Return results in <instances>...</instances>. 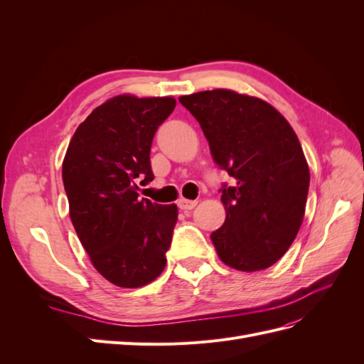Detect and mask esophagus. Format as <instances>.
<instances>
[{
  "label": "esophagus",
  "mask_w": 364,
  "mask_h": 364,
  "mask_svg": "<svg viewBox=\"0 0 364 364\" xmlns=\"http://www.w3.org/2000/svg\"><path fill=\"white\" fill-rule=\"evenodd\" d=\"M197 205L196 200H186V199H181L178 202V206L182 209V211H191V209Z\"/></svg>",
  "instance_id": "esophagus-1"
}]
</instances>
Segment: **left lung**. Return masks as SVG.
I'll return each instance as SVG.
<instances>
[{"instance_id":"left-lung-1","label":"left lung","mask_w":364,"mask_h":364,"mask_svg":"<svg viewBox=\"0 0 364 364\" xmlns=\"http://www.w3.org/2000/svg\"><path fill=\"white\" fill-rule=\"evenodd\" d=\"M179 102L199 121L214 162L235 179L220 190L226 220L211 234L220 259L241 272L270 267L299 232L310 186L294 130L269 103L229 90Z\"/></svg>"}]
</instances>
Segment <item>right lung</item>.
I'll return each mask as SVG.
<instances>
[{
    "instance_id": "right-lung-1",
    "label": "right lung",
    "mask_w": 364,
    "mask_h": 364,
    "mask_svg": "<svg viewBox=\"0 0 364 364\" xmlns=\"http://www.w3.org/2000/svg\"><path fill=\"white\" fill-rule=\"evenodd\" d=\"M173 97L118 95L77 127L62 165L70 217L92 266L118 287L136 289L162 273L178 206L139 199L153 181L150 147L174 111Z\"/></svg>"
}]
</instances>
